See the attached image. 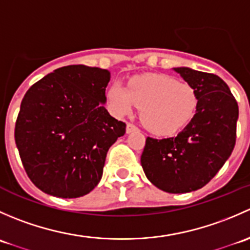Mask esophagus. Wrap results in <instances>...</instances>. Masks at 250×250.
Masks as SVG:
<instances>
[{"label": "esophagus", "mask_w": 250, "mask_h": 250, "mask_svg": "<svg viewBox=\"0 0 250 250\" xmlns=\"http://www.w3.org/2000/svg\"><path fill=\"white\" fill-rule=\"evenodd\" d=\"M135 130H138L137 125H134L133 123H127V128H125V132H127V134H130V133L135 132Z\"/></svg>", "instance_id": "1"}]
</instances>
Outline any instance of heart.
Here are the masks:
<instances>
[{"label": "heart", "instance_id": "1", "mask_svg": "<svg viewBox=\"0 0 250 250\" xmlns=\"http://www.w3.org/2000/svg\"><path fill=\"white\" fill-rule=\"evenodd\" d=\"M113 112L128 115L140 106V117L146 128L156 134L170 135L191 122L198 105L196 89L167 75H144L132 78L128 88L116 82L107 90Z\"/></svg>", "mask_w": 250, "mask_h": 250}]
</instances>
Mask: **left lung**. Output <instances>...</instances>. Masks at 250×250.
<instances>
[{"instance_id":"8db88e82","label":"left lung","mask_w":250,"mask_h":250,"mask_svg":"<svg viewBox=\"0 0 250 250\" xmlns=\"http://www.w3.org/2000/svg\"><path fill=\"white\" fill-rule=\"evenodd\" d=\"M173 70L196 89L197 110L176 137L147 138L140 162L156 188L186 193L208 184L232 153L238 105L229 85L216 75L186 66Z\"/></svg>"}]
</instances>
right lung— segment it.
Masks as SVG:
<instances>
[{
  "mask_svg": "<svg viewBox=\"0 0 250 250\" xmlns=\"http://www.w3.org/2000/svg\"><path fill=\"white\" fill-rule=\"evenodd\" d=\"M110 77L109 70L70 65L24 95L16 144L25 172L44 193L77 198L99 184L107 151L125 133V123L105 109Z\"/></svg>",
  "mask_w": 250,
  "mask_h": 250,
  "instance_id": "1",
  "label": "right lung"
}]
</instances>
